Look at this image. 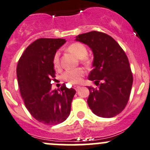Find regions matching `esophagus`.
<instances>
[{
  "label": "esophagus",
  "mask_w": 150,
  "mask_h": 150,
  "mask_svg": "<svg viewBox=\"0 0 150 150\" xmlns=\"http://www.w3.org/2000/svg\"><path fill=\"white\" fill-rule=\"evenodd\" d=\"M74 88H75L76 91H78V90L81 88V86H74Z\"/></svg>",
  "instance_id": "1"
}]
</instances>
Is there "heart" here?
<instances>
[{
	"label": "heart",
	"mask_w": 150,
	"mask_h": 150,
	"mask_svg": "<svg viewBox=\"0 0 150 150\" xmlns=\"http://www.w3.org/2000/svg\"><path fill=\"white\" fill-rule=\"evenodd\" d=\"M67 50L69 53L75 55L77 58L79 59L80 62L85 66H90L92 62L91 57L87 55L88 50L86 47L83 43L74 42L69 45L67 47ZM53 64L55 68H59L60 66V54L59 52H56L53 56ZM83 69L82 68H77L74 69H69L64 72L62 75V79L66 82L70 84L79 83L82 81V78L84 75Z\"/></svg>",
	"instance_id": "1"
}]
</instances>
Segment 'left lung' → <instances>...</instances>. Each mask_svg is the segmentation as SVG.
Returning <instances> with one entry per match:
<instances>
[{"label":"left lung","mask_w":150,"mask_h":150,"mask_svg":"<svg viewBox=\"0 0 150 150\" xmlns=\"http://www.w3.org/2000/svg\"><path fill=\"white\" fill-rule=\"evenodd\" d=\"M94 54L93 69L88 79L97 87L88 86V106L94 114L110 118L127 105L133 85V74L123 49L111 36L103 32L90 31L76 36Z\"/></svg>","instance_id":"1"}]
</instances>
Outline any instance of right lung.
<instances>
[{
	"mask_svg": "<svg viewBox=\"0 0 150 150\" xmlns=\"http://www.w3.org/2000/svg\"><path fill=\"white\" fill-rule=\"evenodd\" d=\"M65 42L64 39L36 40L17 64V81L25 105L33 118L45 125H55L67 120L76 92L65 83L60 89H51L52 81L56 80L53 56Z\"/></svg>",
	"mask_w": 150,
	"mask_h": 150,
	"instance_id": "1",
	"label": "right lung"
}]
</instances>
